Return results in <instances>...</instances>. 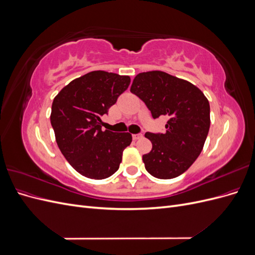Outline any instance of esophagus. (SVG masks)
<instances>
[{
    "label": "esophagus",
    "instance_id": "esophagus-1",
    "mask_svg": "<svg viewBox=\"0 0 255 255\" xmlns=\"http://www.w3.org/2000/svg\"><path fill=\"white\" fill-rule=\"evenodd\" d=\"M142 137H143L142 134H134L133 135V139L134 140H138V139H140V138H142Z\"/></svg>",
    "mask_w": 255,
    "mask_h": 255
}]
</instances>
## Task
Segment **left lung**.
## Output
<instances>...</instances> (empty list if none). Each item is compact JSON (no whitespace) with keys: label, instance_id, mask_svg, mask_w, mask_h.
Instances as JSON below:
<instances>
[{"label":"left lung","instance_id":"8db88e82","mask_svg":"<svg viewBox=\"0 0 255 255\" xmlns=\"http://www.w3.org/2000/svg\"><path fill=\"white\" fill-rule=\"evenodd\" d=\"M130 92L142 100L153 118H170L165 134H144L152 142V150L142 155L146 171L163 180L181 175L203 149L211 126L207 98L190 82L158 70L137 74Z\"/></svg>","mask_w":255,"mask_h":255}]
</instances>
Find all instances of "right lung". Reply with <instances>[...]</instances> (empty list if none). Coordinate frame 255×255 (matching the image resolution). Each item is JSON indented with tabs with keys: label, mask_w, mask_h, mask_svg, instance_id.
Instances as JSON below:
<instances>
[{
	"label": "right lung",
	"mask_w": 255,
	"mask_h": 255,
	"mask_svg": "<svg viewBox=\"0 0 255 255\" xmlns=\"http://www.w3.org/2000/svg\"><path fill=\"white\" fill-rule=\"evenodd\" d=\"M129 83L128 75L91 71L71 81L54 98L50 119L57 145L80 174L103 180L119 169L132 135L102 130L101 116Z\"/></svg>",
	"instance_id": "1"
}]
</instances>
